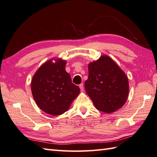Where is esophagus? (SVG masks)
<instances>
[{
	"label": "esophagus",
	"mask_w": 157,
	"mask_h": 157,
	"mask_svg": "<svg viewBox=\"0 0 157 157\" xmlns=\"http://www.w3.org/2000/svg\"><path fill=\"white\" fill-rule=\"evenodd\" d=\"M79 88H80V90H81V91H83V83L79 84Z\"/></svg>",
	"instance_id": "34e87169"
}]
</instances>
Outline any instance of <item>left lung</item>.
<instances>
[{
  "instance_id": "obj_1",
  "label": "left lung",
  "mask_w": 157,
  "mask_h": 157,
  "mask_svg": "<svg viewBox=\"0 0 157 157\" xmlns=\"http://www.w3.org/2000/svg\"><path fill=\"white\" fill-rule=\"evenodd\" d=\"M88 70L85 89L96 109L107 113L120 109L128 94V82L124 72L107 56L90 63Z\"/></svg>"
}]
</instances>
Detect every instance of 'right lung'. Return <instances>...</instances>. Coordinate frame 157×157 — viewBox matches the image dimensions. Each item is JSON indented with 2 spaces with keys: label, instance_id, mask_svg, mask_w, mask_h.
<instances>
[{
  "label": "right lung",
  "instance_id": "1",
  "mask_svg": "<svg viewBox=\"0 0 157 157\" xmlns=\"http://www.w3.org/2000/svg\"><path fill=\"white\" fill-rule=\"evenodd\" d=\"M66 62L49 60L33 76L31 90L36 103L43 111L52 115L63 114L79 94V87L71 82L65 70Z\"/></svg>",
  "mask_w": 157,
  "mask_h": 157
}]
</instances>
